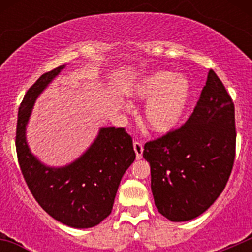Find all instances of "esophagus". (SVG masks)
I'll use <instances>...</instances> for the list:
<instances>
[{
  "instance_id": "34e87169",
  "label": "esophagus",
  "mask_w": 252,
  "mask_h": 252,
  "mask_svg": "<svg viewBox=\"0 0 252 252\" xmlns=\"http://www.w3.org/2000/svg\"><path fill=\"white\" fill-rule=\"evenodd\" d=\"M133 150H135V153H136V159H141L142 151H144V146H142L141 142L139 141L133 142Z\"/></svg>"
}]
</instances>
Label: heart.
<instances>
[{
  "label": "heart",
  "instance_id": "1",
  "mask_svg": "<svg viewBox=\"0 0 252 252\" xmlns=\"http://www.w3.org/2000/svg\"><path fill=\"white\" fill-rule=\"evenodd\" d=\"M130 95L137 102H148L144 110L146 126L154 132L168 133L183 121L192 90L189 81L183 75L155 72L133 84Z\"/></svg>",
  "mask_w": 252,
  "mask_h": 252
}]
</instances>
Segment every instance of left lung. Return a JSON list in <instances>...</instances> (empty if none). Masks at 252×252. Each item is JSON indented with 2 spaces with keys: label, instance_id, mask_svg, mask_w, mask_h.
I'll use <instances>...</instances> for the list:
<instances>
[{
  "label": "left lung",
  "instance_id": "obj_1",
  "mask_svg": "<svg viewBox=\"0 0 252 252\" xmlns=\"http://www.w3.org/2000/svg\"><path fill=\"white\" fill-rule=\"evenodd\" d=\"M235 148V106L211 69L188 121L144 146L158 211L173 222L206 212L226 187Z\"/></svg>",
  "mask_w": 252,
  "mask_h": 252
}]
</instances>
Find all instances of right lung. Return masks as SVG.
I'll use <instances>...</instances> for the list:
<instances>
[{
  "instance_id": "right-lung-1",
  "label": "right lung",
  "mask_w": 252,
  "mask_h": 252,
  "mask_svg": "<svg viewBox=\"0 0 252 252\" xmlns=\"http://www.w3.org/2000/svg\"><path fill=\"white\" fill-rule=\"evenodd\" d=\"M65 68L45 73L30 87L19 108L16 151L30 192L48 215L73 228L101 223L112 211L120 182L136 158L125 128L101 127L91 146L68 165L49 166L31 153L26 127L37 97Z\"/></svg>"
}]
</instances>
